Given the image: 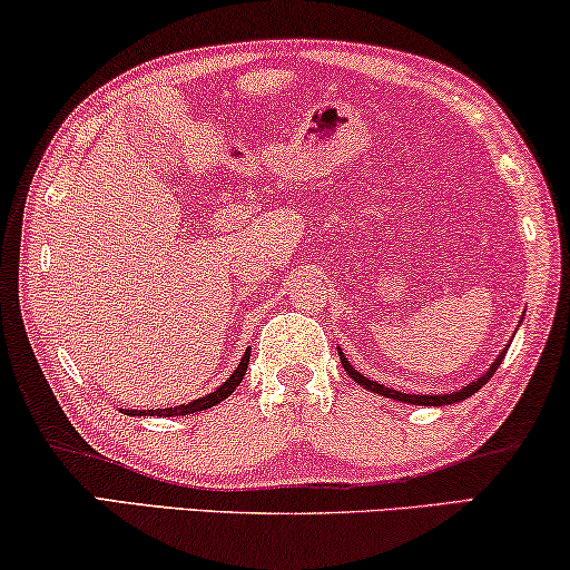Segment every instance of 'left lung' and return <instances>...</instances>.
Segmentation results:
<instances>
[{"label": "left lung", "mask_w": 570, "mask_h": 570, "mask_svg": "<svg viewBox=\"0 0 570 570\" xmlns=\"http://www.w3.org/2000/svg\"><path fill=\"white\" fill-rule=\"evenodd\" d=\"M338 356H341V364H343V368H346L348 372V376L354 382H358L362 384V387H366L368 392H376V395H384V397H390V400H400V403H411V405H452V403H460V400H468L470 395H475V392L483 387V384L491 380V376L495 374V368L501 366V362H503V356H507V348L501 351L499 356H495V362L488 366V372L485 374H480L478 380H472L470 384H464L462 390H456V392H444V395H407V392H397V390H390V387H384V384H380V382H374V380H368V376H364L362 372H356L354 366L348 364V358H346V354H343V351L338 348Z\"/></svg>", "instance_id": "left-lung-1"}]
</instances>
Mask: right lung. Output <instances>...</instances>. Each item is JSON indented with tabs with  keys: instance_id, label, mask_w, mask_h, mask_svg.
I'll return each mask as SVG.
<instances>
[{
	"instance_id": "1",
	"label": "right lung",
	"mask_w": 570,
	"mask_h": 570,
	"mask_svg": "<svg viewBox=\"0 0 570 570\" xmlns=\"http://www.w3.org/2000/svg\"><path fill=\"white\" fill-rule=\"evenodd\" d=\"M247 362H250V348L245 351V356L239 358V364L235 366V372H232L227 380H224L219 387L214 392H208V395L194 400V403H183V405H175V407H155V411H124L126 415H163V419H173V415H188V413H202L208 411V407L219 405L222 400H227L232 392L237 390V384L243 382V376L247 372Z\"/></svg>"
}]
</instances>
